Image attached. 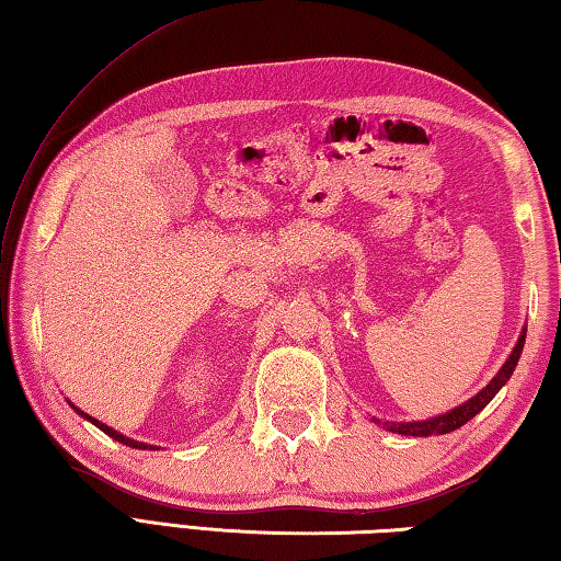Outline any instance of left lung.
Returning <instances> with one entry per match:
<instances>
[{"label":"left lung","instance_id":"1","mask_svg":"<svg viewBox=\"0 0 561 561\" xmlns=\"http://www.w3.org/2000/svg\"><path fill=\"white\" fill-rule=\"evenodd\" d=\"M525 332H520V340H517V344L513 346L511 356L505 358V364L501 366V371L495 374L489 386L481 388L477 396L469 398L467 403H461L457 408H451L447 412H442V415H435V417H427V420H412V422H388V420H376L371 417L376 425H383V430L388 432H396V435H408V437H432V435H447V432H454L459 430L461 425H467V422L471 417H477L479 412L491 403V400L495 398V393L508 383L515 366H517V358H520L523 354V346H525Z\"/></svg>","mask_w":561,"mask_h":561}]
</instances>
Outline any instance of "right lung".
<instances>
[{
  "label": "right lung",
  "mask_w": 561,
  "mask_h": 561,
  "mask_svg": "<svg viewBox=\"0 0 561 561\" xmlns=\"http://www.w3.org/2000/svg\"><path fill=\"white\" fill-rule=\"evenodd\" d=\"M68 403H70V400H68ZM70 408H72V410H76L80 417H84V420H88V422H92V425H94V427H100V430L104 432V435H110L112 439H116V442H122V445H126V447H131V449H156L153 445H146V442H136V439H131V437H124V435H122V432H116V430H112L110 425H104V422H100V420H94V417H90V415H88V412H82V410H80L78 405H72V403H70Z\"/></svg>",
  "instance_id": "obj_1"
}]
</instances>
